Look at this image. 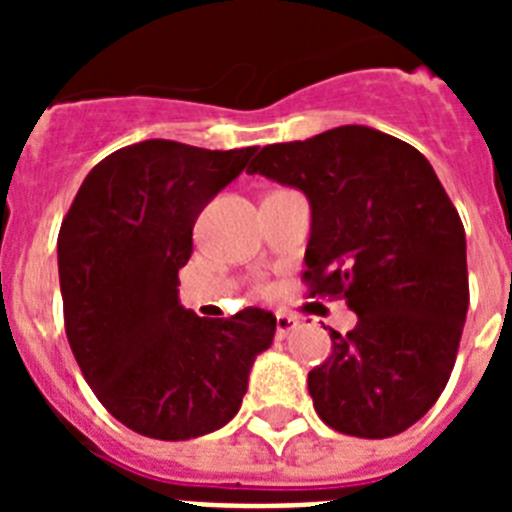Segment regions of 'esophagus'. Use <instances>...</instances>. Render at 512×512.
Wrapping results in <instances>:
<instances>
[{
	"label": "esophagus",
	"instance_id": "1",
	"mask_svg": "<svg viewBox=\"0 0 512 512\" xmlns=\"http://www.w3.org/2000/svg\"><path fill=\"white\" fill-rule=\"evenodd\" d=\"M297 318L295 315H287V312H277V338H287L292 330H295Z\"/></svg>",
	"mask_w": 512,
	"mask_h": 512
}]
</instances>
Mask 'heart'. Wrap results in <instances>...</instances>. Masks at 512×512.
Listing matches in <instances>:
<instances>
[{
  "label": "heart",
  "mask_w": 512,
  "mask_h": 512,
  "mask_svg": "<svg viewBox=\"0 0 512 512\" xmlns=\"http://www.w3.org/2000/svg\"><path fill=\"white\" fill-rule=\"evenodd\" d=\"M259 289H264V284H261V287H259Z\"/></svg>",
  "instance_id": "1"
}]
</instances>
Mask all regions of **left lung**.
<instances>
[{
    "label": "left lung",
    "instance_id": "left-lung-1",
    "mask_svg": "<svg viewBox=\"0 0 512 512\" xmlns=\"http://www.w3.org/2000/svg\"><path fill=\"white\" fill-rule=\"evenodd\" d=\"M246 171L307 194V297L359 315L307 374L318 415L356 438L408 431L449 382L469 305L464 225L433 166L405 140L343 125L264 146Z\"/></svg>",
    "mask_w": 512,
    "mask_h": 512
}]
</instances>
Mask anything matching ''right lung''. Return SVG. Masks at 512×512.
Returning <instances> with one entry per match:
<instances>
[{
	"mask_svg": "<svg viewBox=\"0 0 512 512\" xmlns=\"http://www.w3.org/2000/svg\"><path fill=\"white\" fill-rule=\"evenodd\" d=\"M253 153L143 140L102 158L63 217L66 338L97 400L140 436L187 441L223 428L274 341L271 312L210 320L176 297L197 215Z\"/></svg>",
	"mask_w": 512,
	"mask_h": 512,
	"instance_id": "obj_1",
	"label": "right lung"
}]
</instances>
